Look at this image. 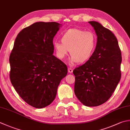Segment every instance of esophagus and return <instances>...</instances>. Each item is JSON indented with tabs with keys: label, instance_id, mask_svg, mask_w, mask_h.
<instances>
[{
	"label": "esophagus",
	"instance_id": "1",
	"mask_svg": "<svg viewBox=\"0 0 130 130\" xmlns=\"http://www.w3.org/2000/svg\"><path fill=\"white\" fill-rule=\"evenodd\" d=\"M73 69L72 68H68V72H69V73H72L73 72Z\"/></svg>",
	"mask_w": 130,
	"mask_h": 130
}]
</instances>
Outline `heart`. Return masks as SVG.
I'll list each match as a JSON object with an SVG mask.
<instances>
[{"mask_svg":"<svg viewBox=\"0 0 130 130\" xmlns=\"http://www.w3.org/2000/svg\"><path fill=\"white\" fill-rule=\"evenodd\" d=\"M61 43L53 44L57 56L63 59L68 55L72 56V63H84L90 59L95 51L97 38L91 31L78 29H70L62 35Z\"/></svg>","mask_w":130,"mask_h":130,"instance_id":"b5f03b06","label":"heart"}]
</instances>
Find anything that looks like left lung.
<instances>
[{
	"mask_svg": "<svg viewBox=\"0 0 130 130\" xmlns=\"http://www.w3.org/2000/svg\"><path fill=\"white\" fill-rule=\"evenodd\" d=\"M98 36L92 56L73 70L74 93L87 106H96L109 100L121 79L122 56L117 39L100 23L89 21Z\"/></svg>",
	"mask_w": 130,
	"mask_h": 130,
	"instance_id": "left-lung-1",
	"label": "left lung"
}]
</instances>
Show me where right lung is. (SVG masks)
I'll list each match as a JSON object with an SVG mask.
<instances>
[{
    "mask_svg": "<svg viewBox=\"0 0 130 130\" xmlns=\"http://www.w3.org/2000/svg\"><path fill=\"white\" fill-rule=\"evenodd\" d=\"M55 22H38L23 29L9 56V77L15 90L29 105L43 108L54 100L61 80L68 73L64 63L53 55Z\"/></svg>",
    "mask_w": 130,
    "mask_h": 130,
    "instance_id": "obj_1",
    "label": "right lung"
}]
</instances>
